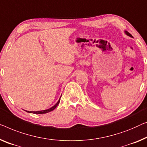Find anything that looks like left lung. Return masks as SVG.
Segmentation results:
<instances>
[{"mask_svg": "<svg viewBox=\"0 0 147 147\" xmlns=\"http://www.w3.org/2000/svg\"><path fill=\"white\" fill-rule=\"evenodd\" d=\"M125 33L126 34H127V36H130V37H132V38H133V36H132V35L131 34H130V33H129L128 32H127V31H125Z\"/></svg>", "mask_w": 147, "mask_h": 147, "instance_id": "obj_1", "label": "left lung"}]
</instances>
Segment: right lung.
I'll return each mask as SVG.
<instances>
[{"mask_svg": "<svg viewBox=\"0 0 147 147\" xmlns=\"http://www.w3.org/2000/svg\"><path fill=\"white\" fill-rule=\"evenodd\" d=\"M61 98V97H60ZM60 98L59 99L58 101L57 102V103L55 104V105L53 106V107H50V109H46V110H42V111H26V112L28 113H34V114H44V113H49L50 111H52L53 110H54L55 109H56V107L58 106V105L59 103V101H60Z\"/></svg>", "mask_w": 147, "mask_h": 147, "instance_id": "add662e5", "label": "right lung"}]
</instances>
